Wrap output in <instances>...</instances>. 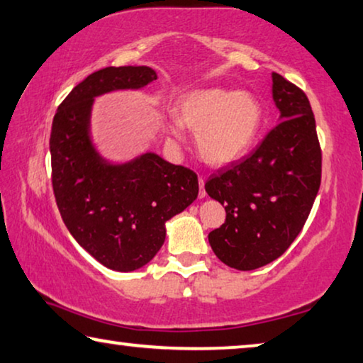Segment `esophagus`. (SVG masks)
<instances>
[{"label": "esophagus", "instance_id": "esophagus-1", "mask_svg": "<svg viewBox=\"0 0 363 363\" xmlns=\"http://www.w3.org/2000/svg\"><path fill=\"white\" fill-rule=\"evenodd\" d=\"M199 186H200V191H199V197L203 199L206 192H205V179L202 176H199Z\"/></svg>", "mask_w": 363, "mask_h": 363}]
</instances>
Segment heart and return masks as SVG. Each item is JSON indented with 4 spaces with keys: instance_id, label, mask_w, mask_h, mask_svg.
<instances>
[{
    "instance_id": "obj_1",
    "label": "heart",
    "mask_w": 363,
    "mask_h": 363,
    "mask_svg": "<svg viewBox=\"0 0 363 363\" xmlns=\"http://www.w3.org/2000/svg\"><path fill=\"white\" fill-rule=\"evenodd\" d=\"M263 119V106L254 94L211 87L184 96L177 106V121L169 129L177 139L182 137L181 124L194 130L202 160L224 166L242 158L254 147Z\"/></svg>"
}]
</instances>
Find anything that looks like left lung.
Returning <instances> with one entry per match:
<instances>
[{
    "label": "left lung",
    "instance_id": "1",
    "mask_svg": "<svg viewBox=\"0 0 363 363\" xmlns=\"http://www.w3.org/2000/svg\"><path fill=\"white\" fill-rule=\"evenodd\" d=\"M279 124L254 152L218 169L205 184L226 221L208 234L215 255L249 272L279 258L294 242L321 182V148L307 95L273 72Z\"/></svg>",
    "mask_w": 363,
    "mask_h": 363
}]
</instances>
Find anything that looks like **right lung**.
Here are the masks:
<instances>
[{
  "label": "right lung",
  "mask_w": 363,
  "mask_h": 363,
  "mask_svg": "<svg viewBox=\"0 0 363 363\" xmlns=\"http://www.w3.org/2000/svg\"><path fill=\"white\" fill-rule=\"evenodd\" d=\"M157 80L148 66L105 67L76 85L53 118L51 182L56 205L77 244L114 272H134L158 254L166 221L199 195L197 174L143 153L113 164L90 137L95 96L137 90Z\"/></svg>",
  "instance_id": "right-lung-1"
}]
</instances>
